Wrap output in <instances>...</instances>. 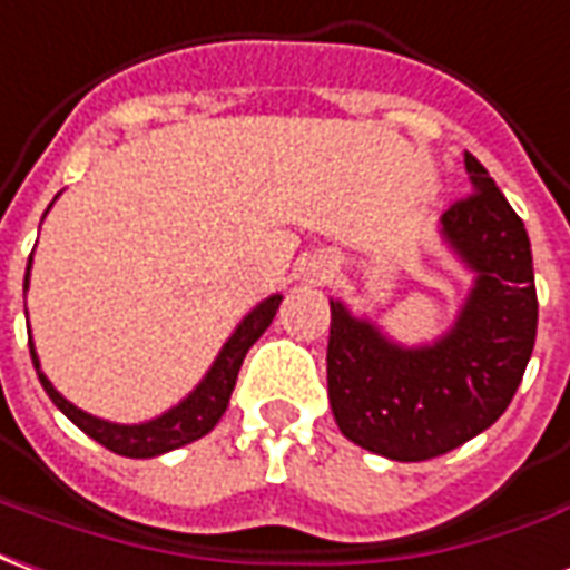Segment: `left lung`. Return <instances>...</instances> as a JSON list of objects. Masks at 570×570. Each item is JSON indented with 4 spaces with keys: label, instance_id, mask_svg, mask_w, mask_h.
<instances>
[{
    "label": "left lung",
    "instance_id": "obj_1",
    "mask_svg": "<svg viewBox=\"0 0 570 570\" xmlns=\"http://www.w3.org/2000/svg\"><path fill=\"white\" fill-rule=\"evenodd\" d=\"M464 164L473 190L443 212V234L476 269V285L452 334L431 348H397L331 303V410L352 443L385 459H438L495 425L538 336L525 224L473 154Z\"/></svg>",
    "mask_w": 570,
    "mask_h": 570
}]
</instances>
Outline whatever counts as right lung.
Segmentation results:
<instances>
[{
	"label": "right lung",
	"mask_w": 570,
	"mask_h": 570,
	"mask_svg": "<svg viewBox=\"0 0 570 570\" xmlns=\"http://www.w3.org/2000/svg\"><path fill=\"white\" fill-rule=\"evenodd\" d=\"M29 264H32V255H29ZM29 285V267L27 276H23V288ZM282 297H269L257 309L245 315V322L236 327V334L227 340V346L222 348V355L215 361V367L209 371V376L199 382L197 392L190 394L188 401H181L176 410H169L160 419L154 422H145V425H111V422H102L97 416H87L85 410H78L66 401L63 394L53 389L48 376L39 371V358H36V348L29 343V355H32V364L39 371V380L45 385V392L51 397L53 404L63 410L66 416L72 419L75 425L85 431L87 438H94L97 443H102L106 450L118 452V455H130V459H151V455H160V452L178 450L185 443H194L203 434H209L212 428L218 425V419L224 416V410L230 404V392L236 385V373L243 367V358L248 348L255 346V340L269 327L273 315L279 309Z\"/></svg>",
	"instance_id": "1"
}]
</instances>
